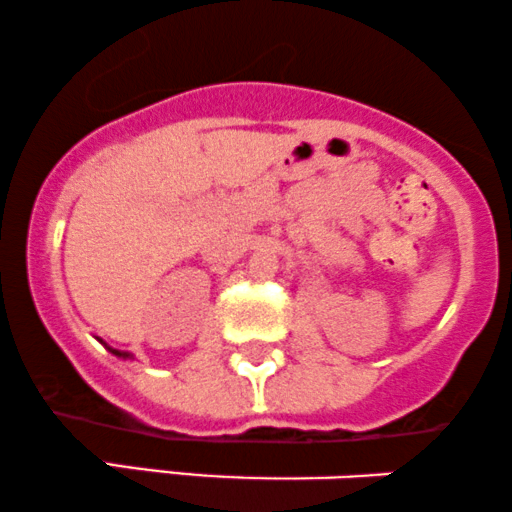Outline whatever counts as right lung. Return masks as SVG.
I'll use <instances>...</instances> for the list:
<instances>
[{
  "label": "right lung",
  "mask_w": 512,
  "mask_h": 512,
  "mask_svg": "<svg viewBox=\"0 0 512 512\" xmlns=\"http://www.w3.org/2000/svg\"><path fill=\"white\" fill-rule=\"evenodd\" d=\"M98 342H101V344L105 346V349H108V351H110V354H113V356H117V358H134L132 354H129V351H120V349H113V346H108V344H105V342H103V339H98Z\"/></svg>",
  "instance_id": "obj_1"
}]
</instances>
